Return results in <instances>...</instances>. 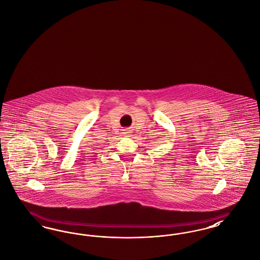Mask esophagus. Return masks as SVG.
I'll list each match as a JSON object with an SVG mask.
<instances>
[{"label":"esophagus","mask_w":260,"mask_h":260,"mask_svg":"<svg viewBox=\"0 0 260 260\" xmlns=\"http://www.w3.org/2000/svg\"><path fill=\"white\" fill-rule=\"evenodd\" d=\"M124 135L126 136H129V133H128V131L127 129H125V132H124Z\"/></svg>","instance_id":"obj_1"}]
</instances>
